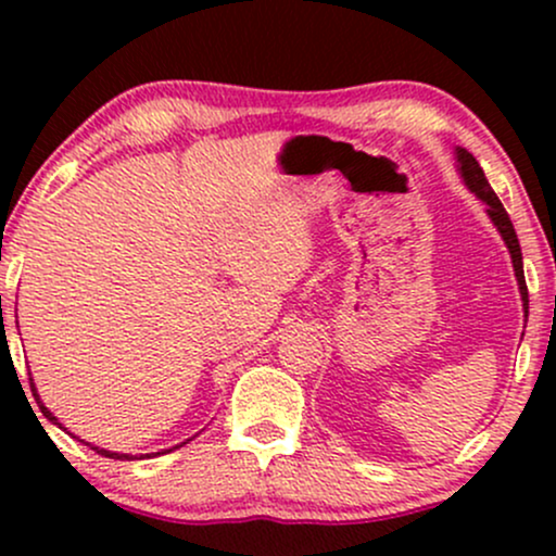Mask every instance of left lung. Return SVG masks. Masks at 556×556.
<instances>
[{
	"label": "left lung",
	"instance_id": "1",
	"mask_svg": "<svg viewBox=\"0 0 556 556\" xmlns=\"http://www.w3.org/2000/svg\"><path fill=\"white\" fill-rule=\"evenodd\" d=\"M455 162H457L455 167H457V175H460L463 185L470 190V193H473V195L478 198V201L486 203V216L491 219V225L496 227V232L502 235L504 245H507L509 258H513L515 279H518L522 311H526V321H528V287H526V274H522L520 242H518V235H515L513 222H509L507 212H504V206H502L500 198H496L494 190H491L486 175H483L481 164L476 162V156L468 154V151L460 149V146H455Z\"/></svg>",
	"mask_w": 556,
	"mask_h": 556
}]
</instances>
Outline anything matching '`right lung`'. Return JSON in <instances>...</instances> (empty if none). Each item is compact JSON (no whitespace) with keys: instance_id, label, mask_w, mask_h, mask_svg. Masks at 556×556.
I'll return each instance as SVG.
<instances>
[{"instance_id":"right-lung-1","label":"right lung","mask_w":556,"mask_h":556,"mask_svg":"<svg viewBox=\"0 0 556 556\" xmlns=\"http://www.w3.org/2000/svg\"><path fill=\"white\" fill-rule=\"evenodd\" d=\"M30 392H34V397H36V402H38V407H41V413H43V418L49 420V424H54V426H60V429H65V424H60V418L54 416L52 410H49L47 405H43L41 402V394H38V389H36V384H34V379H30ZM67 431V429H65ZM70 433V431H67ZM70 437L73 439H78V442H83L86 446H91V450H96L99 452V455H104V457H112V460H136V457L132 455H125V452H112V450H104V446H96V444H91V442H86V439H80V437H75V433H70ZM193 439V437H190ZM190 439H185V442H180L177 446H182V444H188ZM177 446H172V450H177ZM172 450H164V452H172ZM151 455H154V452H151ZM151 455H140V457H151ZM159 455V452H156Z\"/></svg>"}]
</instances>
